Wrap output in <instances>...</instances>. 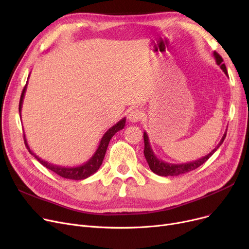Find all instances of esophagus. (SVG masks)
Returning <instances> with one entry per match:
<instances>
[{
  "instance_id": "esophagus-1",
  "label": "esophagus",
  "mask_w": 249,
  "mask_h": 249,
  "mask_svg": "<svg viewBox=\"0 0 249 249\" xmlns=\"http://www.w3.org/2000/svg\"><path fill=\"white\" fill-rule=\"evenodd\" d=\"M141 118H142V112L138 109L130 111L128 114V120L131 123H137L138 121L141 120Z\"/></svg>"
}]
</instances>
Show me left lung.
I'll use <instances>...</instances> for the list:
<instances>
[{
  "mask_svg": "<svg viewBox=\"0 0 249 249\" xmlns=\"http://www.w3.org/2000/svg\"><path fill=\"white\" fill-rule=\"evenodd\" d=\"M213 54H214V57L216 59V63L219 65L220 69L224 71V73L228 76V72H227L225 64L223 63V59H222V57L217 53L216 51H214ZM225 137H226V132L224 133L223 137L221 138L220 142L218 143V145L210 153L205 155L204 158H201L197 160L190 161V162H187V163H178L177 164V163L165 162V161L160 160L158 156L155 155V153L153 152V150L151 148L148 135L144 131V133H143V139H144V156H145L146 161H147L150 169L154 174L161 176V177H176V176H178V175H182V174L189 173L191 171H194V169L198 168L200 165L205 163L209 159L211 158L213 153L221 146V144L223 143Z\"/></svg>",
  "mask_w": 249,
  "mask_h": 249,
  "instance_id": "left-lung-1",
  "label": "left lung"
}]
</instances>
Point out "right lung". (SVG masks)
<instances>
[{"instance_id": "1", "label": "right lung", "mask_w": 249, "mask_h": 249, "mask_svg": "<svg viewBox=\"0 0 249 249\" xmlns=\"http://www.w3.org/2000/svg\"><path fill=\"white\" fill-rule=\"evenodd\" d=\"M29 78V76H28ZM27 84L28 82L26 83V86L24 87L22 94H21V98H20V103H19V113H20V117H21V110H22V105H23V100L25 97V93H26V89H27ZM126 123V118H122V119L117 122L114 126H112L111 128H109V130H107V132L105 133L99 143V146L96 150V152L93 154L91 158L86 161L84 164L77 165V166H61V165H57L54 163L48 162L46 160H43L42 159L37 156L29 147L28 143H27V139H26V136L24 134V142L25 145L27 147L28 151L34 156V158L40 162L43 166H45L46 168L50 169L53 173H55L56 175L60 176L61 178H69V179H75V180H80V179H85L89 177H90L91 175H94L98 169L100 168L103 160L105 158V153H106V150L108 148L109 142L111 140V138L118 132L122 130L125 126Z\"/></svg>"}]
</instances>
